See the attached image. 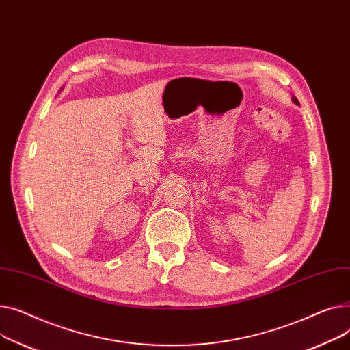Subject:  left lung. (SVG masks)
Returning <instances> with one entry per match:
<instances>
[{
	"instance_id": "left-lung-1",
	"label": "left lung",
	"mask_w": 350,
	"mask_h": 350,
	"mask_svg": "<svg viewBox=\"0 0 350 350\" xmlns=\"http://www.w3.org/2000/svg\"><path fill=\"white\" fill-rule=\"evenodd\" d=\"M293 101L295 103V105H298V106H299V101L297 100V97H293Z\"/></svg>"
}]
</instances>
